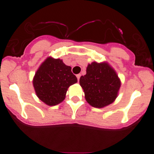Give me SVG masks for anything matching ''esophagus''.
Returning <instances> with one entry per match:
<instances>
[{
	"label": "esophagus",
	"instance_id": "34e87169",
	"mask_svg": "<svg viewBox=\"0 0 154 154\" xmlns=\"http://www.w3.org/2000/svg\"><path fill=\"white\" fill-rule=\"evenodd\" d=\"M80 74H77V80H78V82H79V80H80Z\"/></svg>",
	"mask_w": 154,
	"mask_h": 154
}]
</instances>
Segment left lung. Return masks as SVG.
Returning <instances> with one entry per match:
<instances>
[{
  "label": "left lung",
  "instance_id": "1",
  "mask_svg": "<svg viewBox=\"0 0 154 154\" xmlns=\"http://www.w3.org/2000/svg\"><path fill=\"white\" fill-rule=\"evenodd\" d=\"M80 85L86 101L91 106L103 108L116 100L121 80L108 63L93 62L87 66L86 75L80 77Z\"/></svg>",
  "mask_w": 154,
  "mask_h": 154
}]
</instances>
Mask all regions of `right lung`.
I'll return each instance as SVG.
<instances>
[{"mask_svg":"<svg viewBox=\"0 0 154 154\" xmlns=\"http://www.w3.org/2000/svg\"><path fill=\"white\" fill-rule=\"evenodd\" d=\"M77 82L70 66L60 59L48 57L35 72L32 84L42 101L48 106H55L64 100L68 87Z\"/></svg>","mask_w":154,"mask_h":154,"instance_id":"add662e5","label":"right lung"}]
</instances>
